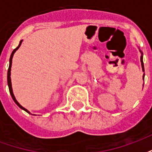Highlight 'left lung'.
I'll use <instances>...</instances> for the list:
<instances>
[{"mask_svg":"<svg viewBox=\"0 0 152 152\" xmlns=\"http://www.w3.org/2000/svg\"><path fill=\"white\" fill-rule=\"evenodd\" d=\"M141 64H142V71L144 72V65H143V61H142V55L141 56ZM144 75H145V74H143V76H142V77H143V80H144Z\"/></svg>","mask_w":152,"mask_h":152,"instance_id":"left-lung-1","label":"left lung"}]
</instances>
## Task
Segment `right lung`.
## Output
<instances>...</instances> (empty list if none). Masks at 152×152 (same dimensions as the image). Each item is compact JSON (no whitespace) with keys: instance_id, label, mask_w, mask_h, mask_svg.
Masks as SVG:
<instances>
[{"instance_id":"right-lung-1","label":"right lung","mask_w":152,"mask_h":152,"mask_svg":"<svg viewBox=\"0 0 152 152\" xmlns=\"http://www.w3.org/2000/svg\"><path fill=\"white\" fill-rule=\"evenodd\" d=\"M22 41L23 40H20V42H19V45H18V46L16 48V49H15V50H13V52H12L11 55H10V66H9V68H8V72H7V82H8V86H9V89H10V94H11V97L12 99H13V100L15 101V102L17 104V105L20 107L21 109H23V110H24L25 112H27L28 113H29L30 114V112H28V110L26 108H24L23 107H22L19 103L18 102V101L16 100V99H15V95H14V94H13V89H12V85H11V79H10V71H11V65H12V58H13V56H14V53H15V51L18 50V48H19V46L21 45L22 44Z\"/></svg>"}]
</instances>
